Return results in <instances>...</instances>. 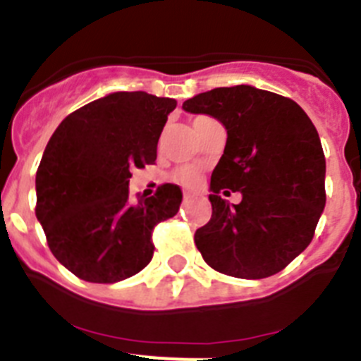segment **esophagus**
<instances>
[{
  "label": "esophagus",
  "mask_w": 361,
  "mask_h": 361,
  "mask_svg": "<svg viewBox=\"0 0 361 361\" xmlns=\"http://www.w3.org/2000/svg\"><path fill=\"white\" fill-rule=\"evenodd\" d=\"M183 197H184V199H190V197H193V193H191V191H188V190H184Z\"/></svg>",
  "instance_id": "1"
}]
</instances>
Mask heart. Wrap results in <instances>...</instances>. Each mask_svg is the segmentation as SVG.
I'll use <instances>...</instances> for the list:
<instances>
[{"label": "heart", "instance_id": "obj_1", "mask_svg": "<svg viewBox=\"0 0 361 361\" xmlns=\"http://www.w3.org/2000/svg\"><path fill=\"white\" fill-rule=\"evenodd\" d=\"M204 119H206V117H195V119H193V126L199 124L200 121ZM173 178L178 184H183V186H190V188L197 186V184L200 183V171L197 170V168H190V166H186V168H178V170L173 173Z\"/></svg>", "mask_w": 361, "mask_h": 361}]
</instances>
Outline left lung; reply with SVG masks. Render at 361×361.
I'll return each instance as SVG.
<instances>
[{
    "instance_id": "left-lung-1",
    "label": "left lung",
    "mask_w": 361,
    "mask_h": 361,
    "mask_svg": "<svg viewBox=\"0 0 361 361\" xmlns=\"http://www.w3.org/2000/svg\"><path fill=\"white\" fill-rule=\"evenodd\" d=\"M183 108L228 130L197 250L224 275H275L311 244L324 212L325 157L314 124L293 99L247 85L204 92ZM226 187L241 191L240 203L229 207L218 195Z\"/></svg>"
}]
</instances>
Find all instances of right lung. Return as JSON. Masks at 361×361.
Masks as SVG:
<instances>
[{"instance_id": "obj_1", "label": "right lung", "mask_w": 361, "mask_h": 361, "mask_svg": "<svg viewBox=\"0 0 361 361\" xmlns=\"http://www.w3.org/2000/svg\"><path fill=\"white\" fill-rule=\"evenodd\" d=\"M175 106L170 97L116 92L72 111L50 137L36 173V216L54 257L81 280L114 283L145 269L153 228L177 215V184L137 200L128 190L133 168L157 159Z\"/></svg>"}]
</instances>
